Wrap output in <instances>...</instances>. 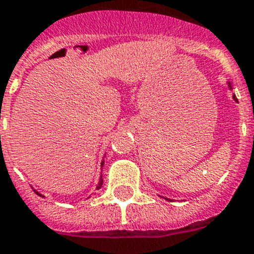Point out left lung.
<instances>
[{"label": "left lung", "mask_w": 254, "mask_h": 254, "mask_svg": "<svg viewBox=\"0 0 254 254\" xmlns=\"http://www.w3.org/2000/svg\"><path fill=\"white\" fill-rule=\"evenodd\" d=\"M229 87H230V89H231V85H230V83H229ZM233 98H234V100H237V98H235V95H234V96H233ZM166 200H167V198H166Z\"/></svg>", "instance_id": "8db88e82"}]
</instances>
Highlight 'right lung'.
<instances>
[{
    "instance_id": "add662e5",
    "label": "right lung",
    "mask_w": 254,
    "mask_h": 254,
    "mask_svg": "<svg viewBox=\"0 0 254 254\" xmlns=\"http://www.w3.org/2000/svg\"><path fill=\"white\" fill-rule=\"evenodd\" d=\"M102 166H103V162H102ZM102 185H103V180H102V176H100V180H99V184H98V187H96V189H100V188H102ZM35 193L36 194H38V196H42L41 193H39V191H36L35 190ZM43 197V196H42Z\"/></svg>"
}]
</instances>
